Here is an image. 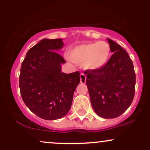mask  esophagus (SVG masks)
I'll return each mask as SVG.
<instances>
[{"instance_id":"1","label":"esophagus","mask_w":150,"mask_h":150,"mask_svg":"<svg viewBox=\"0 0 150 150\" xmlns=\"http://www.w3.org/2000/svg\"><path fill=\"white\" fill-rule=\"evenodd\" d=\"M80 82L82 84H85L86 82V80H87V76L84 73H81L80 75Z\"/></svg>"}]
</instances>
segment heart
Masks as SVG:
<instances>
[{"instance_id": "1", "label": "heart", "mask_w": 150, "mask_h": 150, "mask_svg": "<svg viewBox=\"0 0 150 150\" xmlns=\"http://www.w3.org/2000/svg\"><path fill=\"white\" fill-rule=\"evenodd\" d=\"M70 59L82 64L86 69L98 70L106 64L111 56L109 44L104 41L82 44L74 47L69 52Z\"/></svg>"}]
</instances>
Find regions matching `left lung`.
Instances as JSON below:
<instances>
[{"label":"left lung","instance_id":"1","mask_svg":"<svg viewBox=\"0 0 150 150\" xmlns=\"http://www.w3.org/2000/svg\"><path fill=\"white\" fill-rule=\"evenodd\" d=\"M107 39L113 55L103 68L86 70V84L96 113L104 118H113L123 114L133 100L135 73L125 50Z\"/></svg>","mask_w":150,"mask_h":150}]
</instances>
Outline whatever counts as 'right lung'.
Masks as SVG:
<instances>
[{"label":"right lung","instance_id":"add662e5","mask_svg":"<svg viewBox=\"0 0 150 150\" xmlns=\"http://www.w3.org/2000/svg\"><path fill=\"white\" fill-rule=\"evenodd\" d=\"M61 39H44L27 51L22 62L19 86L22 100L32 112L45 120L63 118L70 109L80 83V72H61L65 59L56 51Z\"/></svg>","mask_w":150,"mask_h":150}]
</instances>
